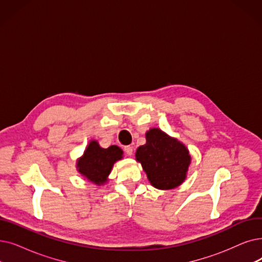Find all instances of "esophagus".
Wrapping results in <instances>:
<instances>
[{"instance_id": "esophagus-1", "label": "esophagus", "mask_w": 262, "mask_h": 262, "mask_svg": "<svg viewBox=\"0 0 262 262\" xmlns=\"http://www.w3.org/2000/svg\"><path fill=\"white\" fill-rule=\"evenodd\" d=\"M124 152H125V154H126V155L132 156V155H133V152H134L133 146H130V145H126V146L124 147Z\"/></svg>"}]
</instances>
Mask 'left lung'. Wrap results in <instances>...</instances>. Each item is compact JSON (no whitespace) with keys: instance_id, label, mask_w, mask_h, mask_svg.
Returning <instances> with one entry per match:
<instances>
[{"instance_id":"8db88e82","label":"left lung","mask_w":262,"mask_h":262,"mask_svg":"<svg viewBox=\"0 0 262 262\" xmlns=\"http://www.w3.org/2000/svg\"><path fill=\"white\" fill-rule=\"evenodd\" d=\"M136 158L151 184L158 189L179 186L185 180L190 163L185 145L158 128L146 133V143L138 147Z\"/></svg>"}]
</instances>
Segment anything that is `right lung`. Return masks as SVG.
Returning a JSON list of instances; mask_svg holds the SVG:
<instances>
[{"label": "right lung", "instance_id": "1", "mask_svg": "<svg viewBox=\"0 0 262 262\" xmlns=\"http://www.w3.org/2000/svg\"><path fill=\"white\" fill-rule=\"evenodd\" d=\"M123 151L117 145L103 149L97 141H91L83 156L78 161V171L95 184H103L111 168L122 158Z\"/></svg>", "mask_w": 262, "mask_h": 262}]
</instances>
